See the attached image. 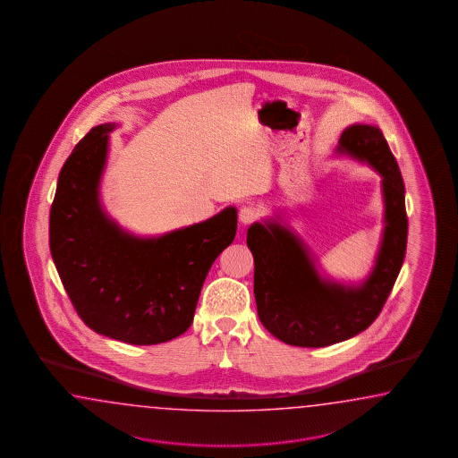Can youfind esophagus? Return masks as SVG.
Listing matches in <instances>:
<instances>
[{"mask_svg":"<svg viewBox=\"0 0 458 458\" xmlns=\"http://www.w3.org/2000/svg\"><path fill=\"white\" fill-rule=\"evenodd\" d=\"M261 218V212L256 208V207H250V205H244L240 210V222L243 225L254 224L256 220Z\"/></svg>","mask_w":458,"mask_h":458,"instance_id":"1","label":"esophagus"}]
</instances>
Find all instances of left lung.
<instances>
[{
    "label": "left lung",
    "mask_w": 458,
    "mask_h": 458,
    "mask_svg": "<svg viewBox=\"0 0 458 458\" xmlns=\"http://www.w3.org/2000/svg\"><path fill=\"white\" fill-rule=\"evenodd\" d=\"M336 153L369 164L383 177V242L363 284L322 279L304 243L276 220L248 228L258 316L266 330L287 345L320 348L366 330L379 316L404 261V182L383 132L377 126L352 124L342 132Z\"/></svg>",
    "instance_id": "8db88e82"
}]
</instances>
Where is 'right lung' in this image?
<instances>
[{
	"instance_id": "right-lung-1",
	"label": "right lung",
	"mask_w": 458,
	"mask_h": 458,
	"mask_svg": "<svg viewBox=\"0 0 458 458\" xmlns=\"http://www.w3.org/2000/svg\"><path fill=\"white\" fill-rule=\"evenodd\" d=\"M114 124L95 126L64 164L51 207L52 259L93 332L156 345L191 327L205 277L236 234V208L159 238L126 233L103 212L98 187Z\"/></svg>"
}]
</instances>
